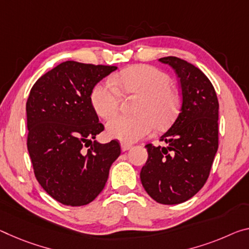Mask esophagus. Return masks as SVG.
<instances>
[{
    "label": "esophagus",
    "instance_id": "obj_1",
    "mask_svg": "<svg viewBox=\"0 0 249 249\" xmlns=\"http://www.w3.org/2000/svg\"><path fill=\"white\" fill-rule=\"evenodd\" d=\"M121 148H122V151L123 152H126V151H128L129 148H132V145L131 144H128V143H121Z\"/></svg>",
    "mask_w": 249,
    "mask_h": 249
}]
</instances>
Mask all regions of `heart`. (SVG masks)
I'll use <instances>...</instances> for the list:
<instances>
[{"mask_svg": "<svg viewBox=\"0 0 249 249\" xmlns=\"http://www.w3.org/2000/svg\"><path fill=\"white\" fill-rule=\"evenodd\" d=\"M113 82L123 92L141 94L142 98L136 108L137 115H117L107 122L106 131L112 139L133 143L151 134L155 124L157 127H164L177 115L179 94L171 86V77L159 69L134 65L114 76ZM113 85L110 82L100 83L90 95L94 109L103 118L113 116L120 108V93Z\"/></svg>", "mask_w": 249, "mask_h": 249, "instance_id": "b5f03b06", "label": "heart"}]
</instances>
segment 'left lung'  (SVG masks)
I'll return each mask as SVG.
<instances>
[{"instance_id": "obj_1", "label": "left lung", "mask_w": 249, "mask_h": 249, "mask_svg": "<svg viewBox=\"0 0 249 249\" xmlns=\"http://www.w3.org/2000/svg\"><path fill=\"white\" fill-rule=\"evenodd\" d=\"M179 78L181 106L178 115L160 136L166 146L147 144L148 159L141 181L157 203L186 202L199 192L210 176L218 148V100L206 75L175 56L160 58Z\"/></svg>"}]
</instances>
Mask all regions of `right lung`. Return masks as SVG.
<instances>
[{
  "mask_svg": "<svg viewBox=\"0 0 249 249\" xmlns=\"http://www.w3.org/2000/svg\"><path fill=\"white\" fill-rule=\"evenodd\" d=\"M116 66L61 63L35 82L26 102L27 151L39 185L55 200L83 206L96 198L120 156L118 142L94 141L104 131L90 95Z\"/></svg>",
  "mask_w": 249,
  "mask_h": 249,
  "instance_id": "add662e5",
  "label": "right lung"
}]
</instances>
